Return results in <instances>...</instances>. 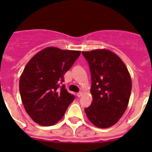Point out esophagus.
<instances>
[{
  "mask_svg": "<svg viewBox=\"0 0 152 152\" xmlns=\"http://www.w3.org/2000/svg\"><path fill=\"white\" fill-rule=\"evenodd\" d=\"M82 94H83V93L81 92V91H80V92L77 93V96H78V97H80V96H82Z\"/></svg>",
  "mask_w": 152,
  "mask_h": 152,
  "instance_id": "34e87169",
  "label": "esophagus"
}]
</instances>
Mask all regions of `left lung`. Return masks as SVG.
I'll use <instances>...</instances> for the list:
<instances>
[{"instance_id":"obj_1","label":"left lung","mask_w":152,"mask_h":152,"mask_svg":"<svg viewBox=\"0 0 152 152\" xmlns=\"http://www.w3.org/2000/svg\"><path fill=\"white\" fill-rule=\"evenodd\" d=\"M89 64L93 101L84 109L98 128L116 124L128 107L132 91L129 71L117 55L107 49L82 52Z\"/></svg>"}]
</instances>
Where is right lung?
Listing matches in <instances>:
<instances>
[{"instance_id":"add662e5","label":"right lung","mask_w":152,"mask_h":152,"mask_svg":"<svg viewBox=\"0 0 152 152\" xmlns=\"http://www.w3.org/2000/svg\"><path fill=\"white\" fill-rule=\"evenodd\" d=\"M80 51L47 47L29 61L20 76L21 100L31 119L41 126L59 121L75 100L63 84L64 75L72 68Z\"/></svg>"}]
</instances>
